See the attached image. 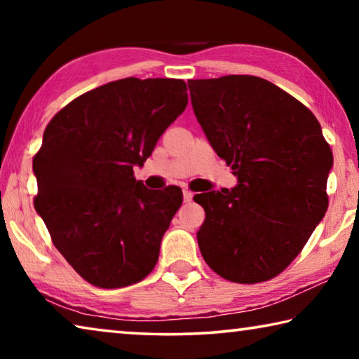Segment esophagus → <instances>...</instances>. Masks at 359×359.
Returning a JSON list of instances; mask_svg holds the SVG:
<instances>
[{"label": "esophagus", "instance_id": "34e87169", "mask_svg": "<svg viewBox=\"0 0 359 359\" xmlns=\"http://www.w3.org/2000/svg\"><path fill=\"white\" fill-rule=\"evenodd\" d=\"M191 199H193V193L190 190H184V201L190 203Z\"/></svg>", "mask_w": 359, "mask_h": 359}]
</instances>
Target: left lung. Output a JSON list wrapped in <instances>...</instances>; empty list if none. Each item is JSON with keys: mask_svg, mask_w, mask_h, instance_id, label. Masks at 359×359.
Returning a JSON list of instances; mask_svg holds the SVG:
<instances>
[{"mask_svg": "<svg viewBox=\"0 0 359 359\" xmlns=\"http://www.w3.org/2000/svg\"><path fill=\"white\" fill-rule=\"evenodd\" d=\"M188 88L212 149L238 177L231 190L193 198L205 212L199 250L229 282L269 280L325 217L330 144L315 115L266 79H196Z\"/></svg>", "mask_w": 359, "mask_h": 359, "instance_id": "left-lung-1", "label": "left lung"}]
</instances>
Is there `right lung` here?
Instances as JSON below:
<instances>
[{"mask_svg":"<svg viewBox=\"0 0 359 359\" xmlns=\"http://www.w3.org/2000/svg\"><path fill=\"white\" fill-rule=\"evenodd\" d=\"M188 104L180 79L126 77L90 90L48 121L33 158L34 209L57 250L88 283L121 288L154 269L182 204L179 187L135 179Z\"/></svg>","mask_w":359,"mask_h":359,"instance_id":"right-lung-1","label":"right lung"}]
</instances>
